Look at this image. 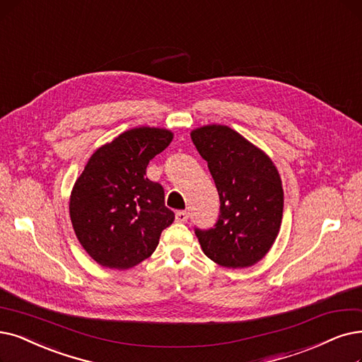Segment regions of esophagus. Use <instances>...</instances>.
I'll use <instances>...</instances> for the list:
<instances>
[{"label": "esophagus", "mask_w": 362, "mask_h": 362, "mask_svg": "<svg viewBox=\"0 0 362 362\" xmlns=\"http://www.w3.org/2000/svg\"><path fill=\"white\" fill-rule=\"evenodd\" d=\"M187 218H189V212H187V211H178V212L175 214L177 223H185Z\"/></svg>", "instance_id": "34e87169"}]
</instances>
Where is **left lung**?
Here are the masks:
<instances>
[{
	"instance_id": "8db88e82",
	"label": "left lung",
	"mask_w": 362,
	"mask_h": 362,
	"mask_svg": "<svg viewBox=\"0 0 362 362\" xmlns=\"http://www.w3.org/2000/svg\"><path fill=\"white\" fill-rule=\"evenodd\" d=\"M220 194L212 228H194L202 250L228 269L259 262L276 239L284 212L282 181L270 157L233 129L209 124L192 132Z\"/></svg>"
}]
</instances>
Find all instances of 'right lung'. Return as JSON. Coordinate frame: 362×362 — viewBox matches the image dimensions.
I'll use <instances>...</instances> for the list:
<instances>
[{
  "label": "right lung",
  "mask_w": 362,
  "mask_h": 362,
  "mask_svg": "<svg viewBox=\"0 0 362 362\" xmlns=\"http://www.w3.org/2000/svg\"><path fill=\"white\" fill-rule=\"evenodd\" d=\"M158 127H135L98 148L77 178L69 215L81 247L96 263L131 269L148 258L175 214L165 190L146 177L151 158L172 141Z\"/></svg>",
  "instance_id": "right-lung-1"
}]
</instances>
